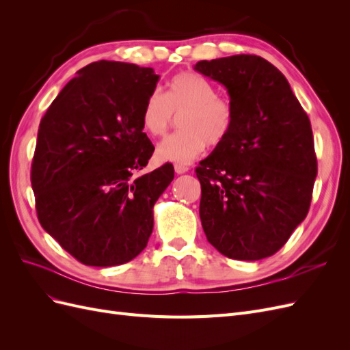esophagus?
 Instances as JSON below:
<instances>
[{"label":"esophagus","mask_w":350,"mask_h":350,"mask_svg":"<svg viewBox=\"0 0 350 350\" xmlns=\"http://www.w3.org/2000/svg\"><path fill=\"white\" fill-rule=\"evenodd\" d=\"M175 172L178 174V175H181V174H185V172H188L189 171V167L187 166V165H179V163H175Z\"/></svg>","instance_id":"esophagus-1"}]
</instances>
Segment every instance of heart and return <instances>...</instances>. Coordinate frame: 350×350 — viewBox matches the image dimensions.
<instances>
[{
    "label": "heart",
    "instance_id": "b5f03b06",
    "mask_svg": "<svg viewBox=\"0 0 350 350\" xmlns=\"http://www.w3.org/2000/svg\"><path fill=\"white\" fill-rule=\"evenodd\" d=\"M179 116L181 131L159 143L156 157L161 162L191 163L207 144L217 146L230 135L235 125V111L206 79L183 72L167 83L165 94L152 92L146 98L140 122L152 137H161L171 129L174 113Z\"/></svg>",
    "mask_w": 350,
    "mask_h": 350
}]
</instances>
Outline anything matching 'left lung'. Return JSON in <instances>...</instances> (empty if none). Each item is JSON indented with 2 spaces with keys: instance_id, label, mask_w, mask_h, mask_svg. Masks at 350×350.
Listing matches in <instances>:
<instances>
[{
  "instance_id": "obj_1",
  "label": "left lung",
  "mask_w": 350,
  "mask_h": 350,
  "mask_svg": "<svg viewBox=\"0 0 350 350\" xmlns=\"http://www.w3.org/2000/svg\"><path fill=\"white\" fill-rule=\"evenodd\" d=\"M194 70L225 86L235 111L230 135L196 169L207 241L234 260L270 257L311 204L317 157L308 115L261 57L198 61Z\"/></svg>"
}]
</instances>
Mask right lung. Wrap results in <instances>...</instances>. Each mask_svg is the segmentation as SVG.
I'll return each mask as SVG.
<instances>
[{"mask_svg": "<svg viewBox=\"0 0 350 350\" xmlns=\"http://www.w3.org/2000/svg\"><path fill=\"white\" fill-rule=\"evenodd\" d=\"M157 81L150 67L92 62L40 120L30 174L38 219L86 266L139 256L152 235L153 206L174 179L171 163L137 175L154 152L140 112Z\"/></svg>", "mask_w": 350, "mask_h": 350, "instance_id": "1", "label": "right lung"}]
</instances>
